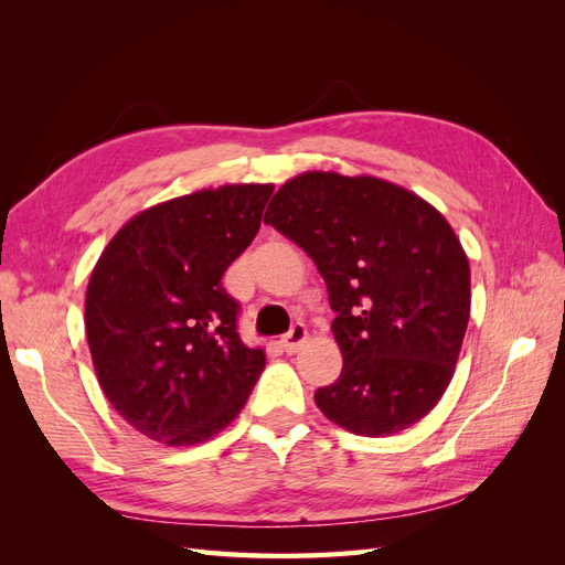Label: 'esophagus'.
Wrapping results in <instances>:
<instances>
[{"mask_svg":"<svg viewBox=\"0 0 565 565\" xmlns=\"http://www.w3.org/2000/svg\"><path fill=\"white\" fill-rule=\"evenodd\" d=\"M306 337H309V332H306V324H303V322H295L292 328H289V332L282 334L280 344H282V349H285L287 353H297V351L303 347Z\"/></svg>","mask_w":565,"mask_h":565,"instance_id":"esophagus-1","label":"esophagus"}]
</instances>
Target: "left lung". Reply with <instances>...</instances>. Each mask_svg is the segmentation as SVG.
I'll list each match as a JSON object with an SVG mask.
<instances>
[{
  "mask_svg": "<svg viewBox=\"0 0 565 565\" xmlns=\"http://www.w3.org/2000/svg\"><path fill=\"white\" fill-rule=\"evenodd\" d=\"M264 224L311 256L337 313L344 367L316 391L322 415L380 438L431 413L471 309L467 254L443 214L382 179L306 172L273 195Z\"/></svg>",
  "mask_w": 565,
  "mask_h": 565,
  "instance_id": "8db88e82",
  "label": "left lung"
}]
</instances>
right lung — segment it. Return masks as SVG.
Listing matches in <instances>:
<instances>
[{
  "label": "right lung",
  "mask_w": 565,
  "mask_h": 565,
  "mask_svg": "<svg viewBox=\"0 0 565 565\" xmlns=\"http://www.w3.org/2000/svg\"><path fill=\"white\" fill-rule=\"evenodd\" d=\"M270 183L221 185L136 214L100 254L84 324L100 388L136 431L195 446L237 417L266 365L221 285L254 241Z\"/></svg>",
  "instance_id": "obj_1"
}]
</instances>
